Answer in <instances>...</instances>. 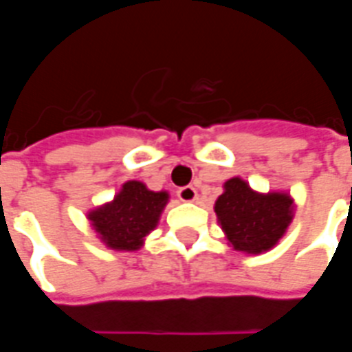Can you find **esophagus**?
Segmentation results:
<instances>
[{
    "label": "esophagus",
    "instance_id": "obj_1",
    "mask_svg": "<svg viewBox=\"0 0 352 352\" xmlns=\"http://www.w3.org/2000/svg\"><path fill=\"white\" fill-rule=\"evenodd\" d=\"M177 196L181 201H194V199L198 198V192L194 186H183V188H179L177 190Z\"/></svg>",
    "mask_w": 352,
    "mask_h": 352
}]
</instances>
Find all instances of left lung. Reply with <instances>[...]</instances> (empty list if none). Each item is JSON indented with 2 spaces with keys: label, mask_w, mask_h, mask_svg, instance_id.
Segmentation results:
<instances>
[{
  "label": "left lung",
  "mask_w": 352,
  "mask_h": 352,
  "mask_svg": "<svg viewBox=\"0 0 352 352\" xmlns=\"http://www.w3.org/2000/svg\"><path fill=\"white\" fill-rule=\"evenodd\" d=\"M292 211L294 201L288 194H258L239 177L224 183V192L214 204V213L230 245L249 254L275 247L292 222Z\"/></svg>",
  "instance_id": "left-lung-1"
}]
</instances>
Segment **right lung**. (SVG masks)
<instances>
[{"label":"right lung","mask_w":352,"mask_h":352,"mask_svg":"<svg viewBox=\"0 0 352 352\" xmlns=\"http://www.w3.org/2000/svg\"><path fill=\"white\" fill-rule=\"evenodd\" d=\"M168 199V192H153L139 181H128L113 201L90 211L88 219L109 249L138 251L146 234L156 228Z\"/></svg>","instance_id":"obj_1"}]
</instances>
